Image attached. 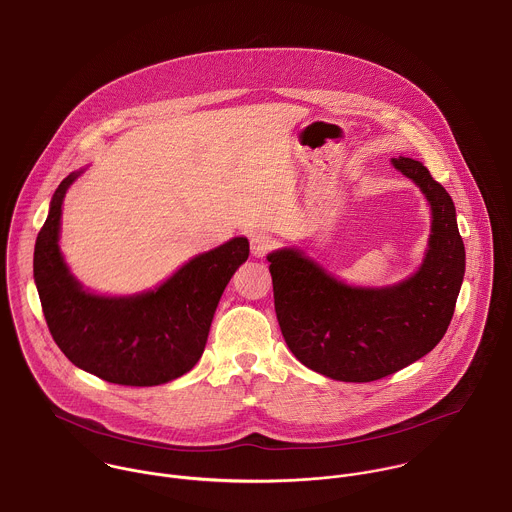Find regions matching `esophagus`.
<instances>
[{"label":"esophagus","instance_id":"obj_1","mask_svg":"<svg viewBox=\"0 0 512 512\" xmlns=\"http://www.w3.org/2000/svg\"><path fill=\"white\" fill-rule=\"evenodd\" d=\"M275 241L267 233H255L251 235V253L253 257H265L273 249Z\"/></svg>","mask_w":512,"mask_h":512}]
</instances>
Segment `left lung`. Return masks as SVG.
Returning a JSON list of instances; mask_svg holds the SVG:
<instances>
[{"instance_id":"obj_1","label":"left lung","mask_w":512,"mask_h":512,"mask_svg":"<svg viewBox=\"0 0 512 512\" xmlns=\"http://www.w3.org/2000/svg\"><path fill=\"white\" fill-rule=\"evenodd\" d=\"M391 161L431 205L429 247L417 273L389 287H351L301 249L267 255L287 347L305 367L335 381H377L433 351L449 329L465 277L451 195L421 161Z\"/></svg>"}]
</instances>
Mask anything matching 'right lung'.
I'll list each match as a JSON object with an SVG mask.
<instances>
[{
	"mask_svg": "<svg viewBox=\"0 0 512 512\" xmlns=\"http://www.w3.org/2000/svg\"><path fill=\"white\" fill-rule=\"evenodd\" d=\"M81 173L59 183L35 241L33 279L49 333L75 367L107 383H169L201 359L217 303L247 261L249 241L235 237L193 257L153 291L129 297L89 293L59 251L63 197Z\"/></svg>",
	"mask_w": 512,
	"mask_h": 512,
	"instance_id": "right-lung-1",
	"label": "right lung"
}]
</instances>
